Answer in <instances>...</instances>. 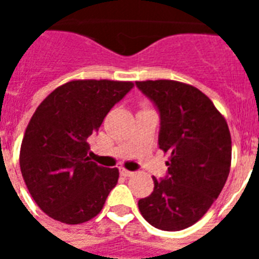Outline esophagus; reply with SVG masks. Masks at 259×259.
Masks as SVG:
<instances>
[{
	"label": "esophagus",
	"instance_id": "34e87169",
	"mask_svg": "<svg viewBox=\"0 0 259 259\" xmlns=\"http://www.w3.org/2000/svg\"><path fill=\"white\" fill-rule=\"evenodd\" d=\"M119 173H121L122 176H125V177H129L133 175V172H132V170H127V169H125V168H119Z\"/></svg>",
	"mask_w": 259,
	"mask_h": 259
}]
</instances>
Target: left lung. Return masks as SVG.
<instances>
[{
    "instance_id": "left-lung-1",
    "label": "left lung",
    "mask_w": 259,
    "mask_h": 259,
    "mask_svg": "<svg viewBox=\"0 0 259 259\" xmlns=\"http://www.w3.org/2000/svg\"><path fill=\"white\" fill-rule=\"evenodd\" d=\"M160 111L158 146L169 154L168 175L138 200L148 223L164 231L195 225L225 187L231 136L225 117L199 89L176 80L136 82Z\"/></svg>"
}]
</instances>
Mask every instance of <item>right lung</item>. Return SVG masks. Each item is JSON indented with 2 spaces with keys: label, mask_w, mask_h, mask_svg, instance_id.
Masks as SVG:
<instances>
[{
  "label": "right lung",
  "mask_w": 259,
  "mask_h": 259,
  "mask_svg": "<svg viewBox=\"0 0 259 259\" xmlns=\"http://www.w3.org/2000/svg\"><path fill=\"white\" fill-rule=\"evenodd\" d=\"M133 86L71 80L38 105L22 138L20 168L30 196L48 217L79 225L101 212L119 172L90 161L89 138Z\"/></svg>",
  "instance_id": "1"
}]
</instances>
